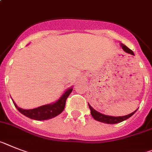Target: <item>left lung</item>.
<instances>
[{
	"instance_id": "8db88e82",
	"label": "left lung",
	"mask_w": 152,
	"mask_h": 152,
	"mask_svg": "<svg viewBox=\"0 0 152 152\" xmlns=\"http://www.w3.org/2000/svg\"><path fill=\"white\" fill-rule=\"evenodd\" d=\"M121 46L122 47V48H123V50L124 51V52L134 56V52H132V50H131L130 48H127L126 45H124V44H121ZM88 105H89V107H90V113H91L92 117H94V119H95L96 121H97L102 122V123L110 124L120 123V122H122L124 121H125V120L128 119L129 117H131V116L133 115L134 113L135 112H136V110H137V109L135 111H134L133 113H130V114H128V115L121 116V117H112V116L105 115V114H103V113H100V112L96 111V110H94V108L92 107L90 104H88Z\"/></svg>"
}]
</instances>
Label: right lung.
I'll return each mask as SVG.
<instances>
[{"label":"right lung","mask_w":152,"mask_h":152,"mask_svg":"<svg viewBox=\"0 0 152 152\" xmlns=\"http://www.w3.org/2000/svg\"><path fill=\"white\" fill-rule=\"evenodd\" d=\"M72 90V86H71L67 89L64 94L61 96L60 98L55 103L45 104V105L41 106V107L34 108V109H22V108L18 107V105L15 104L13 100L12 101L15 104V107L17 108L18 110L22 113L23 115L26 116L27 117H29L31 119L35 120V121H45V120H48L56 117L63 111L65 106H66V99L71 94Z\"/></svg>","instance_id":"1"}]
</instances>
